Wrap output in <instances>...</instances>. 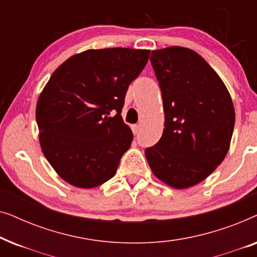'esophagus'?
I'll list each match as a JSON object with an SVG mask.
<instances>
[{
	"mask_svg": "<svg viewBox=\"0 0 257 257\" xmlns=\"http://www.w3.org/2000/svg\"><path fill=\"white\" fill-rule=\"evenodd\" d=\"M139 130H140V125H133L132 126V131H133V133H135V135H138Z\"/></svg>",
	"mask_w": 257,
	"mask_h": 257,
	"instance_id": "esophagus-1",
	"label": "esophagus"
}]
</instances>
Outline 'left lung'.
Here are the masks:
<instances>
[{
    "mask_svg": "<svg viewBox=\"0 0 257 257\" xmlns=\"http://www.w3.org/2000/svg\"><path fill=\"white\" fill-rule=\"evenodd\" d=\"M151 64L164 101L165 128L145 150L151 170L181 189L205 180L226 157L235 124L230 94L217 73L195 51L154 50Z\"/></svg>",
    "mask_w": 257,
    "mask_h": 257,
    "instance_id": "obj_1",
    "label": "left lung"
}]
</instances>
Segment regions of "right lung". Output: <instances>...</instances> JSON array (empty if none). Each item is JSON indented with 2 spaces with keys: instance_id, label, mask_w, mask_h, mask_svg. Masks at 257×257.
<instances>
[{
  "instance_id": "right-lung-1",
  "label": "right lung",
  "mask_w": 257,
  "mask_h": 257,
  "mask_svg": "<svg viewBox=\"0 0 257 257\" xmlns=\"http://www.w3.org/2000/svg\"><path fill=\"white\" fill-rule=\"evenodd\" d=\"M150 50H86L56 69L38 98L36 120L45 158L59 177L92 188L115 174L132 131L121 118L128 85Z\"/></svg>"
}]
</instances>
